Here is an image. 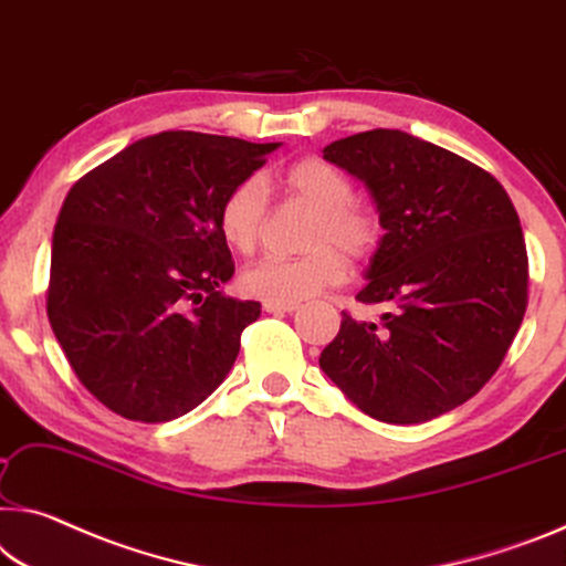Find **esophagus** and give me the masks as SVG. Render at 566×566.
<instances>
[{
  "mask_svg": "<svg viewBox=\"0 0 566 566\" xmlns=\"http://www.w3.org/2000/svg\"><path fill=\"white\" fill-rule=\"evenodd\" d=\"M263 308L268 313H293V311H298V303H273V301H265Z\"/></svg>",
  "mask_w": 566,
  "mask_h": 566,
  "instance_id": "34e87169",
  "label": "esophagus"
}]
</instances>
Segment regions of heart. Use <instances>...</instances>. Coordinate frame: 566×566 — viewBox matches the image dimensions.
<instances>
[{"instance_id": "b5f03b06", "label": "heart", "mask_w": 566, "mask_h": 566, "mask_svg": "<svg viewBox=\"0 0 566 566\" xmlns=\"http://www.w3.org/2000/svg\"><path fill=\"white\" fill-rule=\"evenodd\" d=\"M291 197L308 205L316 217L308 230V253L298 258L268 255L240 275L242 291L260 301L301 303L328 285L342 283L349 265L340 251L364 258L379 242V220L354 205V187L344 171L316 156L291 164L281 174ZM268 212V192L258 177H248L224 195L220 205L222 238L240 253L258 245ZM343 249L338 251L335 245Z\"/></svg>"}]
</instances>
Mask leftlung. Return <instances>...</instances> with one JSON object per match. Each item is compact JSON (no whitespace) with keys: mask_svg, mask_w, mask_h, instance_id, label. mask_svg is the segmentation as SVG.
Masks as SVG:
<instances>
[{"mask_svg":"<svg viewBox=\"0 0 566 566\" xmlns=\"http://www.w3.org/2000/svg\"><path fill=\"white\" fill-rule=\"evenodd\" d=\"M324 159L367 187L381 234L361 303L342 313L321 369L374 420L428 422L478 395L501 367L526 311L528 260L499 181L463 156L392 128L328 144Z\"/></svg>","mask_w":566,"mask_h":566,"instance_id":"left-lung-1","label":"left lung"}]
</instances>
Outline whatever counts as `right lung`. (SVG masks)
<instances>
[{"mask_svg": "<svg viewBox=\"0 0 566 566\" xmlns=\"http://www.w3.org/2000/svg\"><path fill=\"white\" fill-rule=\"evenodd\" d=\"M277 146L161 132L67 192L48 316L77 379L108 410L169 422L228 377L260 303L217 291L234 273L220 205Z\"/></svg>", "mask_w": 566, "mask_h": 566, "instance_id": "right-lung-1", "label": "right lung"}]
</instances>
